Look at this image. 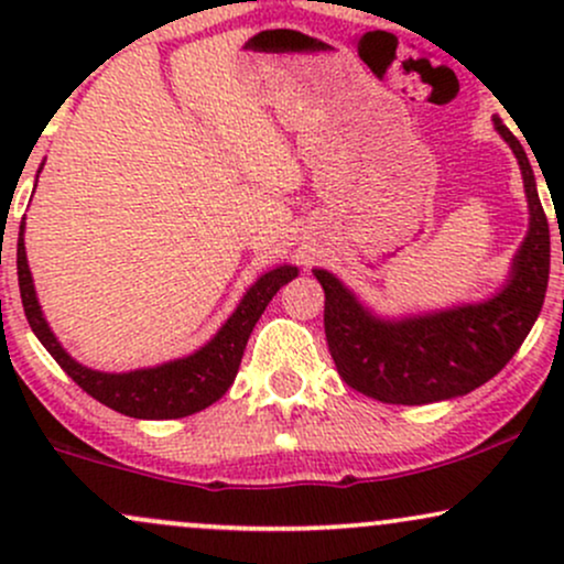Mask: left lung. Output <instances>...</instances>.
Wrapping results in <instances>:
<instances>
[{"instance_id": "obj_1", "label": "left lung", "mask_w": 564, "mask_h": 564, "mask_svg": "<svg viewBox=\"0 0 564 564\" xmlns=\"http://www.w3.org/2000/svg\"><path fill=\"white\" fill-rule=\"evenodd\" d=\"M494 127L520 164L530 215L496 294L424 313L381 315L332 270L313 268L326 291L323 326L336 371L368 398L394 405L462 398L509 364L539 318L549 283V223L525 148L498 116Z\"/></svg>"}]
</instances>
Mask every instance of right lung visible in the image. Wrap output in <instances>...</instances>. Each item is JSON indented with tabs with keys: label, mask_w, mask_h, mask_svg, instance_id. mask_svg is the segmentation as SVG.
I'll return each instance as SVG.
<instances>
[{
	"label": "right lung",
	"mask_w": 564,
	"mask_h": 564,
	"mask_svg": "<svg viewBox=\"0 0 564 564\" xmlns=\"http://www.w3.org/2000/svg\"><path fill=\"white\" fill-rule=\"evenodd\" d=\"M44 166V164H42ZM39 166V172H42ZM39 180V174H36ZM25 219V217H23ZM300 275L294 264H275L243 291L236 310L228 321L217 328L209 341L183 358L164 360L159 366H142L132 371H97L70 358V352L61 345L53 328L39 304L34 278H31L29 257H25V223L18 232V283H21V300L31 332L42 341L44 349L57 360V366L68 373L84 392L93 394L102 405L124 413L132 419H183L191 413L204 411L217 403L230 384L236 381L238 366H241L246 341L254 332L257 321L262 318L270 300Z\"/></svg>",
	"instance_id": "right-lung-1"
}]
</instances>
